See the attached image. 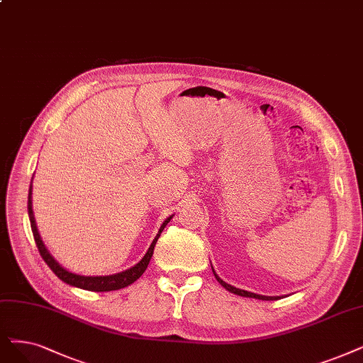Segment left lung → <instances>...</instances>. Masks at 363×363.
I'll return each mask as SVG.
<instances>
[{"instance_id": "left-lung-1", "label": "left lung", "mask_w": 363, "mask_h": 363, "mask_svg": "<svg viewBox=\"0 0 363 363\" xmlns=\"http://www.w3.org/2000/svg\"><path fill=\"white\" fill-rule=\"evenodd\" d=\"M213 272H214V269H213ZM214 275H216L217 281H219V283L226 289V291H229V292H232V294H235V295H240V296H247V298H255V299H262V301L279 299V298H275V296H264V295H256V294H252V292H247V291H241V289H237V287H234V286H230V284L225 283L222 279H219V275H217L216 272H214Z\"/></svg>"}]
</instances>
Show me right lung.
Here are the masks:
<instances>
[{
  "instance_id": "add662e5",
  "label": "right lung",
  "mask_w": 363,
  "mask_h": 363,
  "mask_svg": "<svg viewBox=\"0 0 363 363\" xmlns=\"http://www.w3.org/2000/svg\"><path fill=\"white\" fill-rule=\"evenodd\" d=\"M31 195H33V186H30V195H28V214H30V222H31V229H33V235H34V240H35V244L38 247V252L43 257V260L49 265V268L60 277L64 283L69 284V286H76V287H80V289H84V291H92V292H110V291H118V289H122V287H126L129 284H133L137 279H140L143 272L146 271L150 259H152V255H153V249L156 245V241L157 238L161 237V232L164 230V228L167 226V223L172 219V216L168 217V219L162 223L161 229H159V234L156 235V238L153 240L152 245L149 247L147 253L144 255V257L140 260V262L129 268L123 272H119V274H113V275H104V277H84V275H79V274H72L67 269H64L60 264L56 262V260L50 256V253L48 252V249L45 247V244H43L41 238H40V234L37 230V226H35V219H34V213H33V199H31Z\"/></svg>"
}]
</instances>
